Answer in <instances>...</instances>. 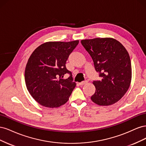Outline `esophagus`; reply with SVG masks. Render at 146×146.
<instances>
[{
    "label": "esophagus",
    "instance_id": "esophagus-1",
    "mask_svg": "<svg viewBox=\"0 0 146 146\" xmlns=\"http://www.w3.org/2000/svg\"><path fill=\"white\" fill-rule=\"evenodd\" d=\"M87 83H88V81L87 80H85V81H83V82H82L80 83H79V85H85V84H86Z\"/></svg>",
    "mask_w": 146,
    "mask_h": 146
}]
</instances>
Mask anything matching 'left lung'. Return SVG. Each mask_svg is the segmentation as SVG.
<instances>
[{
	"instance_id": "1",
	"label": "left lung",
	"mask_w": 146,
	"mask_h": 146,
	"mask_svg": "<svg viewBox=\"0 0 146 146\" xmlns=\"http://www.w3.org/2000/svg\"><path fill=\"white\" fill-rule=\"evenodd\" d=\"M93 60L101 80L92 82L96 87L92 101L108 106L120 100L129 90L131 80V64L129 53L122 44L110 38L81 41Z\"/></svg>"
}]
</instances>
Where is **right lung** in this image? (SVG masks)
Masks as SVG:
<instances>
[{
	"label": "right lung",
	"instance_id": "obj_1",
	"mask_svg": "<svg viewBox=\"0 0 146 146\" xmlns=\"http://www.w3.org/2000/svg\"><path fill=\"white\" fill-rule=\"evenodd\" d=\"M78 42H47L30 55L25 70L26 86L33 98L44 107L57 108L69 100L76 83L66 63ZM66 73L70 76L63 79Z\"/></svg>",
	"mask_w": 146,
	"mask_h": 146
}]
</instances>
